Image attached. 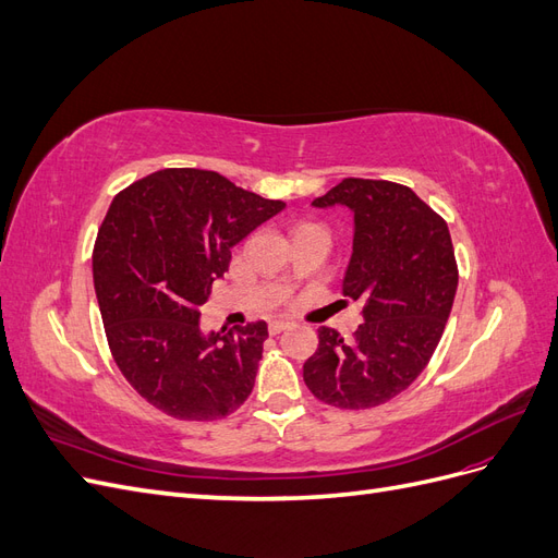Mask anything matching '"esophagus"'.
<instances>
[{
    "label": "esophagus",
    "instance_id": "obj_1",
    "mask_svg": "<svg viewBox=\"0 0 558 558\" xmlns=\"http://www.w3.org/2000/svg\"><path fill=\"white\" fill-rule=\"evenodd\" d=\"M289 328H291L289 320H272V324H269V335H279Z\"/></svg>",
    "mask_w": 558,
    "mask_h": 558
}]
</instances>
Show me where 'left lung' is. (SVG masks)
Returning <instances> with one entry per match:
<instances>
[{
	"label": "left lung",
	"instance_id": "1",
	"mask_svg": "<svg viewBox=\"0 0 558 558\" xmlns=\"http://www.w3.org/2000/svg\"><path fill=\"white\" fill-rule=\"evenodd\" d=\"M312 205L353 214L342 293L361 302L363 324L349 342L320 328L302 377L332 408H377L424 373L445 332L459 286L451 234L412 189L391 181L344 179Z\"/></svg>",
	"mask_w": 558,
	"mask_h": 558
}]
</instances>
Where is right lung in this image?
<instances>
[{
	"label": "right lung",
	"instance_id": "1",
	"mask_svg": "<svg viewBox=\"0 0 558 558\" xmlns=\"http://www.w3.org/2000/svg\"><path fill=\"white\" fill-rule=\"evenodd\" d=\"M283 207L193 167L154 172L113 197L93 251L95 295L116 365L160 412L214 421L251 396L267 324L202 332L199 305L232 246Z\"/></svg>",
	"mask_w": 558,
	"mask_h": 558
}]
</instances>
